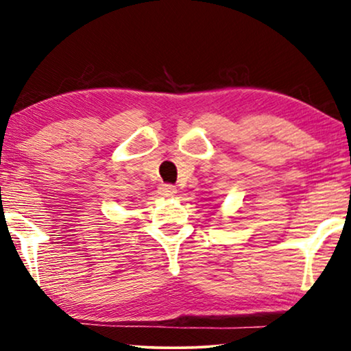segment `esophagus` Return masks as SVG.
Wrapping results in <instances>:
<instances>
[{
  "label": "esophagus",
  "mask_w": 351,
  "mask_h": 351,
  "mask_svg": "<svg viewBox=\"0 0 351 351\" xmlns=\"http://www.w3.org/2000/svg\"><path fill=\"white\" fill-rule=\"evenodd\" d=\"M158 193H160L162 198H174L177 189L174 185H161L160 189H158Z\"/></svg>",
  "instance_id": "1"
}]
</instances>
